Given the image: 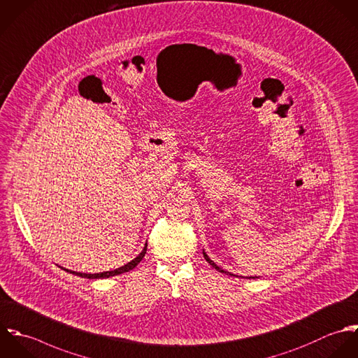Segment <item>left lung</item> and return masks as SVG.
<instances>
[{
	"instance_id": "1",
	"label": "left lung",
	"mask_w": 358,
	"mask_h": 358,
	"mask_svg": "<svg viewBox=\"0 0 358 358\" xmlns=\"http://www.w3.org/2000/svg\"><path fill=\"white\" fill-rule=\"evenodd\" d=\"M203 254H204V258H206V259H207V262H208V264H210V265H213V266H214V268H215V269H217V271H220V272H222V273H228V275H234V273H231V272H228V271H224V269H222V268H220V266H218V265H217V264H215V262H214V261H213V259H211V258H210V257H208V255H207V252H206V251H204V250H203ZM234 276H236V275H234ZM251 278H252V276H251ZM255 278H258V276H255ZM252 279H254V278H252Z\"/></svg>"
}]
</instances>
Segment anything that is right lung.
<instances>
[{
    "instance_id": "add662e5",
    "label": "right lung",
    "mask_w": 358,
    "mask_h": 358,
    "mask_svg": "<svg viewBox=\"0 0 358 358\" xmlns=\"http://www.w3.org/2000/svg\"><path fill=\"white\" fill-rule=\"evenodd\" d=\"M145 251H147V243L144 244V247H143V250H141V252L136 257V258H133L131 261H129L127 264H124L123 266H120V268H117V269H114V271H106V272H100V273H85V272H76V271H69V269H66V268H62L64 271H66V272H69V273H73V275H76V276H80V278H86V279H104V278H111V276H115V275H120V273H124V272H129L130 269H133L141 259H143V257L145 255Z\"/></svg>"
}]
</instances>
